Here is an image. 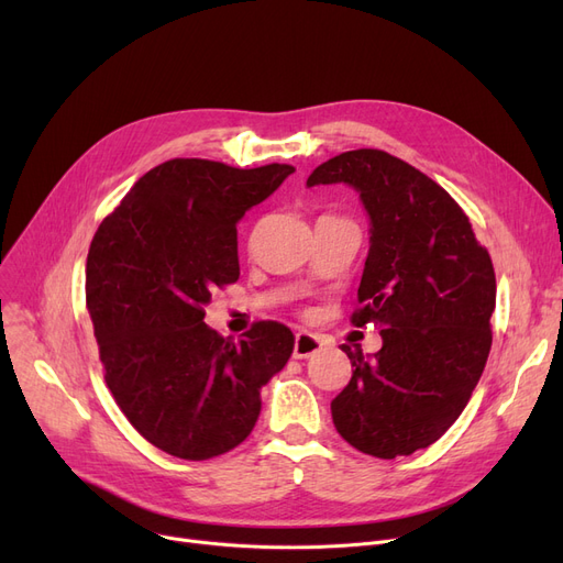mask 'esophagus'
Wrapping results in <instances>:
<instances>
[{"instance_id": "obj_1", "label": "esophagus", "mask_w": 563, "mask_h": 563, "mask_svg": "<svg viewBox=\"0 0 563 563\" xmlns=\"http://www.w3.org/2000/svg\"><path fill=\"white\" fill-rule=\"evenodd\" d=\"M323 346H327V340L314 335V333L301 331V333H297V338H294V358H310Z\"/></svg>"}]
</instances>
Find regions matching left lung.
I'll return each instance as SVG.
<instances>
[{
	"mask_svg": "<svg viewBox=\"0 0 563 563\" xmlns=\"http://www.w3.org/2000/svg\"><path fill=\"white\" fill-rule=\"evenodd\" d=\"M346 183L372 219L353 327L380 329L331 401L338 433L376 459L429 448L467 406L493 342V262L461 205L416 166L376 147L319 164L308 187Z\"/></svg>",
	"mask_w": 563,
	"mask_h": 563,
	"instance_id": "obj_1",
	"label": "left lung"
}]
</instances>
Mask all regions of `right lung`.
Returning <instances> with one entry per match:
<instances>
[{
	"label": "right lung",
	"mask_w": 563,
	"mask_h": 563,
	"mask_svg": "<svg viewBox=\"0 0 563 563\" xmlns=\"http://www.w3.org/2000/svg\"><path fill=\"white\" fill-rule=\"evenodd\" d=\"M291 173L168 159L139 177L88 249L86 308L107 388L170 456L205 461L244 442L262 386L291 356L285 323L255 321L234 344L202 321L212 291L240 278L236 221Z\"/></svg>",
	"instance_id": "right-lung-1"
}]
</instances>
